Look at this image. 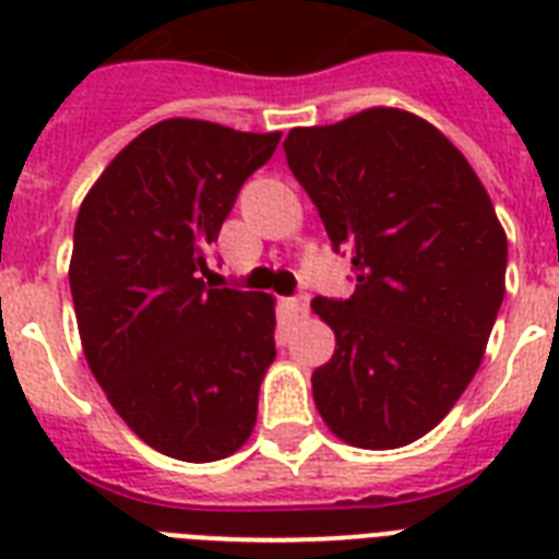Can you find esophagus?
Returning a JSON list of instances; mask_svg holds the SVG:
<instances>
[{
    "mask_svg": "<svg viewBox=\"0 0 559 559\" xmlns=\"http://www.w3.org/2000/svg\"><path fill=\"white\" fill-rule=\"evenodd\" d=\"M287 310L296 316V319L307 316V310H310V298H307V293H298V296L287 298Z\"/></svg>",
    "mask_w": 559,
    "mask_h": 559,
    "instance_id": "obj_1",
    "label": "esophagus"
}]
</instances>
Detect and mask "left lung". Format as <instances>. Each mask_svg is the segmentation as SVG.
Here are the masks:
<instances>
[{
    "label": "left lung",
    "mask_w": 559,
    "mask_h": 559,
    "mask_svg": "<svg viewBox=\"0 0 559 559\" xmlns=\"http://www.w3.org/2000/svg\"><path fill=\"white\" fill-rule=\"evenodd\" d=\"M284 153L357 284L313 301L336 333L313 371L316 408L350 447H406L481 366L508 270L493 202L459 147L403 109L296 127Z\"/></svg>",
    "instance_id": "8db88e82"
}]
</instances>
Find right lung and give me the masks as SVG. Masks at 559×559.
I'll return each instance as SVG.
<instances>
[{
    "label": "right lung",
    "instance_id": "right-lung-1",
    "mask_svg": "<svg viewBox=\"0 0 559 559\" xmlns=\"http://www.w3.org/2000/svg\"><path fill=\"white\" fill-rule=\"evenodd\" d=\"M278 142L168 118L109 162L78 211L69 284L83 354L124 424L170 459H226L254 429L275 359L272 298L202 275Z\"/></svg>",
    "mask_w": 559,
    "mask_h": 559
}]
</instances>
